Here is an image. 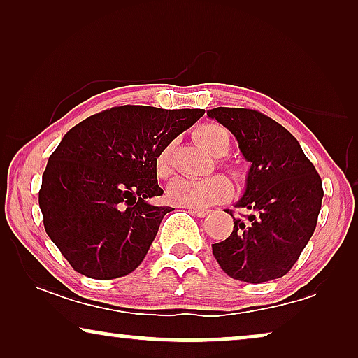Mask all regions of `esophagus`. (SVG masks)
I'll return each instance as SVG.
<instances>
[{
  "label": "esophagus",
  "instance_id": "esophagus-1",
  "mask_svg": "<svg viewBox=\"0 0 358 358\" xmlns=\"http://www.w3.org/2000/svg\"><path fill=\"white\" fill-rule=\"evenodd\" d=\"M190 212H192L194 215H197L199 218H205L207 217V215L210 213V210H207V208H199V207H190L189 208Z\"/></svg>",
  "mask_w": 358,
  "mask_h": 358
}]
</instances>
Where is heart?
<instances>
[{
	"instance_id": "1",
	"label": "heart",
	"mask_w": 358,
	"mask_h": 358,
	"mask_svg": "<svg viewBox=\"0 0 358 358\" xmlns=\"http://www.w3.org/2000/svg\"><path fill=\"white\" fill-rule=\"evenodd\" d=\"M195 140L203 146L208 153L213 156H224L229 150V134L224 127L218 124H203L195 129ZM156 176L159 179L169 178L173 173L171 164V146H166L156 156L155 163ZM233 174H236L233 171ZM231 194V185L222 176H210L202 179L179 178L171 182L168 187V197L173 203L182 205V207H208L224 200Z\"/></svg>"
}]
</instances>
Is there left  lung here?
<instances>
[{"label":"left lung","mask_w":358,"mask_h":358,"mask_svg":"<svg viewBox=\"0 0 358 358\" xmlns=\"http://www.w3.org/2000/svg\"><path fill=\"white\" fill-rule=\"evenodd\" d=\"M236 136L251 163L246 190L233 217L231 234L212 244L213 256L231 278L262 283L293 267L315 233L322 202L320 174L285 127L252 109L217 107L207 110Z\"/></svg>","instance_id":"8db88e82"}]
</instances>
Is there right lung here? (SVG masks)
<instances>
[{
    "mask_svg": "<svg viewBox=\"0 0 358 358\" xmlns=\"http://www.w3.org/2000/svg\"><path fill=\"white\" fill-rule=\"evenodd\" d=\"M203 109L120 106L87 117L48 158L38 205L48 238L83 275L110 280L143 261L171 207L159 197V151Z\"/></svg>",
    "mask_w": 358,
    "mask_h": 358,
    "instance_id": "add662e5",
    "label": "right lung"
}]
</instances>
